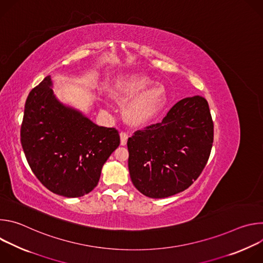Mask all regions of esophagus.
<instances>
[{"instance_id":"esophagus-1","label":"esophagus","mask_w":263,"mask_h":263,"mask_svg":"<svg viewBox=\"0 0 263 263\" xmlns=\"http://www.w3.org/2000/svg\"><path fill=\"white\" fill-rule=\"evenodd\" d=\"M120 136H121V144H122V145H126V144H127L128 137H129L128 133H126V132H121Z\"/></svg>"}]
</instances>
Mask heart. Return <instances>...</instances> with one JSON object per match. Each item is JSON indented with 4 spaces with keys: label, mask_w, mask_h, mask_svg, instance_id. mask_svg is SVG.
<instances>
[{
    "label": "heart",
    "mask_w": 263,
    "mask_h": 263,
    "mask_svg": "<svg viewBox=\"0 0 263 263\" xmlns=\"http://www.w3.org/2000/svg\"><path fill=\"white\" fill-rule=\"evenodd\" d=\"M142 73H130L112 80L107 86L110 99L125 103L123 116L127 123L140 127L152 122L164 108L167 93L160 83Z\"/></svg>",
    "instance_id": "heart-1"
}]
</instances>
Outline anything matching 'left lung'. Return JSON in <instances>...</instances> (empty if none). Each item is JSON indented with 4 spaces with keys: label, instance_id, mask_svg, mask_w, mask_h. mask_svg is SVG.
<instances>
[{
    "label": "left lung",
    "instance_id": "obj_1",
    "mask_svg": "<svg viewBox=\"0 0 263 263\" xmlns=\"http://www.w3.org/2000/svg\"><path fill=\"white\" fill-rule=\"evenodd\" d=\"M212 143L208 102L200 96L179 101L161 123L137 130L128 138L133 185L153 199L187 190L203 172Z\"/></svg>",
    "mask_w": 263,
    "mask_h": 263
}]
</instances>
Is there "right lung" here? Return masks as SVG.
I'll return each instance as SVG.
<instances>
[{"label": "right lung", "mask_w": 263, "mask_h": 263, "mask_svg": "<svg viewBox=\"0 0 263 263\" xmlns=\"http://www.w3.org/2000/svg\"><path fill=\"white\" fill-rule=\"evenodd\" d=\"M51 86L47 76L30 91L21 143L31 171L50 192L82 197L98 185L104 163L120 145V134L62 105Z\"/></svg>", "instance_id": "1"}]
</instances>
